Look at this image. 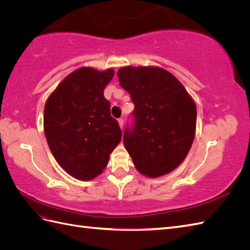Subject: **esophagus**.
<instances>
[{
    "label": "esophagus",
    "mask_w": 250,
    "mask_h": 250,
    "mask_svg": "<svg viewBox=\"0 0 250 250\" xmlns=\"http://www.w3.org/2000/svg\"><path fill=\"white\" fill-rule=\"evenodd\" d=\"M118 123H119V126H120L121 129H123V126H124V121H123V119H119V120H118Z\"/></svg>",
    "instance_id": "esophagus-1"
}]
</instances>
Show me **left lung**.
Here are the masks:
<instances>
[{"label": "left lung", "mask_w": 250, "mask_h": 250, "mask_svg": "<svg viewBox=\"0 0 250 250\" xmlns=\"http://www.w3.org/2000/svg\"><path fill=\"white\" fill-rule=\"evenodd\" d=\"M120 85L134 104L124 146L143 175H166L184 162L196 132V104L180 81L158 66L121 67Z\"/></svg>", "instance_id": "1"}]
</instances>
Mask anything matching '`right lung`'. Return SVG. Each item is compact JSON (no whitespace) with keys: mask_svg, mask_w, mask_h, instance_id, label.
<instances>
[{"mask_svg":"<svg viewBox=\"0 0 250 250\" xmlns=\"http://www.w3.org/2000/svg\"><path fill=\"white\" fill-rule=\"evenodd\" d=\"M113 75V69L80 67L59 83L44 105L43 130L51 152L79 180L101 174L122 139L103 95Z\"/></svg>","mask_w":250,"mask_h":250,"instance_id":"obj_1","label":"right lung"}]
</instances>
